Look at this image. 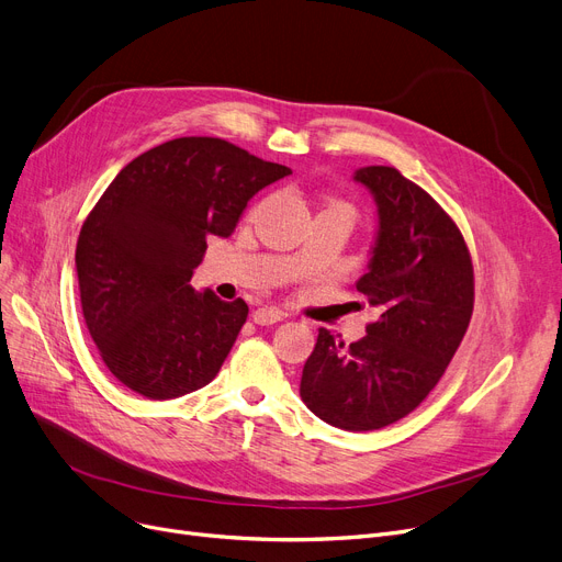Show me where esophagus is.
Masks as SVG:
<instances>
[{
  "label": "esophagus",
  "instance_id": "esophagus-1",
  "mask_svg": "<svg viewBox=\"0 0 562 562\" xmlns=\"http://www.w3.org/2000/svg\"><path fill=\"white\" fill-rule=\"evenodd\" d=\"M284 314L278 307H259L252 312V321L257 326H273V323L282 321Z\"/></svg>",
  "mask_w": 562,
  "mask_h": 562
}]
</instances>
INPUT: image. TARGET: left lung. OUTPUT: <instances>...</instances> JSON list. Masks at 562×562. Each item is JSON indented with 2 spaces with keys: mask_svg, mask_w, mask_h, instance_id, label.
<instances>
[{
  "mask_svg": "<svg viewBox=\"0 0 562 562\" xmlns=\"http://www.w3.org/2000/svg\"><path fill=\"white\" fill-rule=\"evenodd\" d=\"M356 180L378 204L358 291L380 316L350 346L318 330L301 396L318 419L360 432L407 417L445 375L474 312V266L453 218L396 168L367 166Z\"/></svg>",
  "mask_w": 562,
  "mask_h": 562,
  "instance_id": "8db88e82",
  "label": "left lung"
}]
</instances>
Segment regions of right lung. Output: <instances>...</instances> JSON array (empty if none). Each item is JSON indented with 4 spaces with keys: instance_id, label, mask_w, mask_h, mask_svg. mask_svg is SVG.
<instances>
[{
    "instance_id": "1",
    "label": "right lung",
    "mask_w": 562,
    "mask_h": 562,
    "mask_svg": "<svg viewBox=\"0 0 562 562\" xmlns=\"http://www.w3.org/2000/svg\"><path fill=\"white\" fill-rule=\"evenodd\" d=\"M212 136L166 140L130 161L86 216L75 263L83 321L106 369L168 401L216 378L248 305L191 286L210 236H227L248 200L282 177Z\"/></svg>"
}]
</instances>
